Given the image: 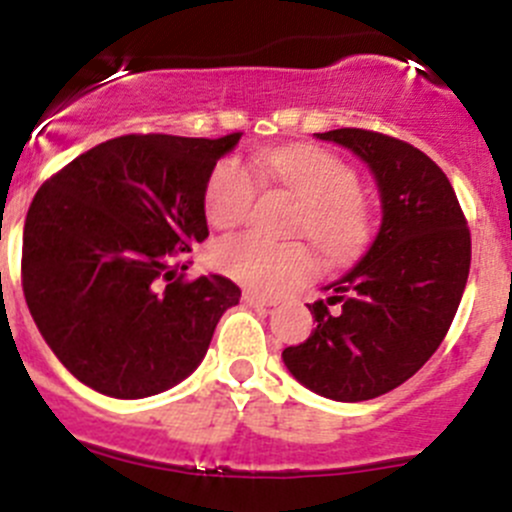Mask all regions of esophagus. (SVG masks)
Listing matches in <instances>:
<instances>
[{
  "mask_svg": "<svg viewBox=\"0 0 512 512\" xmlns=\"http://www.w3.org/2000/svg\"><path fill=\"white\" fill-rule=\"evenodd\" d=\"M241 299H243V304L253 306V309H271V306H276L274 299H266V296L251 294V291H243Z\"/></svg>",
  "mask_w": 512,
  "mask_h": 512,
  "instance_id": "esophagus-1",
  "label": "esophagus"
}]
</instances>
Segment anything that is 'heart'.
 <instances>
[{"mask_svg": "<svg viewBox=\"0 0 512 512\" xmlns=\"http://www.w3.org/2000/svg\"><path fill=\"white\" fill-rule=\"evenodd\" d=\"M261 183L299 201L294 233H306L329 261L354 259L369 238V208L359 196V175L332 150L311 143L284 145L256 158ZM238 155L218 160L203 193L211 226L233 228L251 216L259 179ZM213 266L256 294L274 296L314 274L309 243H274L256 233L223 238L213 246Z\"/></svg>", "mask_w": 512, "mask_h": 512, "instance_id": "heart-1", "label": "heart"}]
</instances>
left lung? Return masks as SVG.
<instances>
[{
	"instance_id": "8db88e82",
	"label": "left lung",
	"mask_w": 512,
	"mask_h": 512,
	"mask_svg": "<svg viewBox=\"0 0 512 512\" xmlns=\"http://www.w3.org/2000/svg\"><path fill=\"white\" fill-rule=\"evenodd\" d=\"M316 138L372 168L382 226L367 256L324 286L332 296L309 304L311 337L281 357L311 392L364 402L407 382L442 344L470 274V228L447 175L415 145L362 128Z\"/></svg>"
}]
</instances>
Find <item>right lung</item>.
<instances>
[{"instance_id":"right-lung-1","label":"right lung","mask_w":512,"mask_h":512,"mask_svg":"<svg viewBox=\"0 0 512 512\" xmlns=\"http://www.w3.org/2000/svg\"><path fill=\"white\" fill-rule=\"evenodd\" d=\"M223 138L120 135L42 183L27 211L22 289L55 357L95 392L140 399L186 379L241 289L186 279L208 236L203 193Z\"/></svg>"}]
</instances>
